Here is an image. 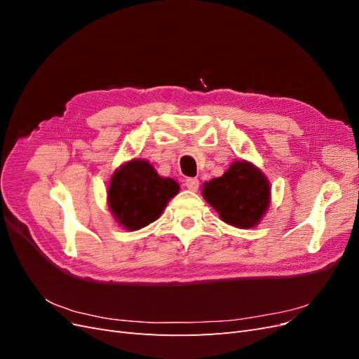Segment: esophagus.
Segmentation results:
<instances>
[{
	"label": "esophagus",
	"instance_id": "obj_1",
	"mask_svg": "<svg viewBox=\"0 0 359 359\" xmlns=\"http://www.w3.org/2000/svg\"><path fill=\"white\" fill-rule=\"evenodd\" d=\"M184 186H186L189 190L196 191L199 189V180L198 178H186V181H184Z\"/></svg>",
	"mask_w": 359,
	"mask_h": 359
}]
</instances>
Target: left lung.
Listing matches in <instances>:
<instances>
[{
	"mask_svg": "<svg viewBox=\"0 0 359 359\" xmlns=\"http://www.w3.org/2000/svg\"><path fill=\"white\" fill-rule=\"evenodd\" d=\"M203 198L222 220L241 229L253 227L269 205V184L252 163L235 161L220 178L205 182Z\"/></svg>",
	"mask_w": 359,
	"mask_h": 359,
	"instance_id": "8db88e82",
	"label": "left lung"
}]
</instances>
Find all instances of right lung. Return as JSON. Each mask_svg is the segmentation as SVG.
Wrapping results in <instances>:
<instances>
[{
  "label": "right lung",
  "mask_w": 359,
  "mask_h": 359,
  "mask_svg": "<svg viewBox=\"0 0 359 359\" xmlns=\"http://www.w3.org/2000/svg\"><path fill=\"white\" fill-rule=\"evenodd\" d=\"M178 191V184L158 177L148 161L132 160L114 173L107 201L118 223L137 231L157 220Z\"/></svg>",
  "instance_id": "obj_1"
}]
</instances>
